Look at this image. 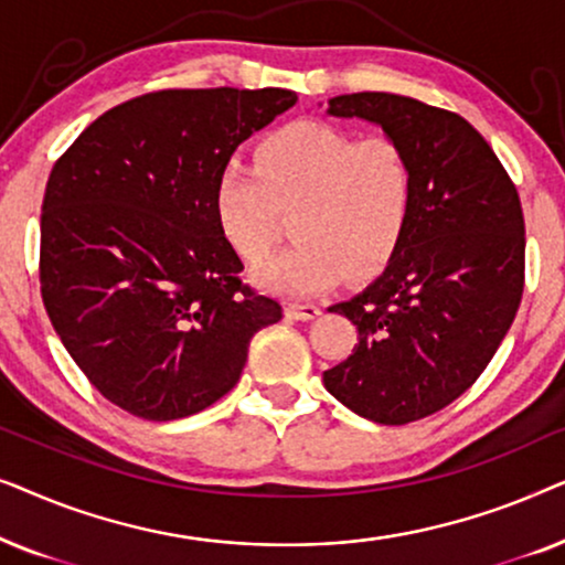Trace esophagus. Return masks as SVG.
I'll use <instances>...</instances> for the list:
<instances>
[{
    "label": "esophagus",
    "instance_id": "1",
    "mask_svg": "<svg viewBox=\"0 0 565 565\" xmlns=\"http://www.w3.org/2000/svg\"><path fill=\"white\" fill-rule=\"evenodd\" d=\"M285 313L298 321H313L316 316H321V306L311 303V300H290V303L285 306Z\"/></svg>",
    "mask_w": 565,
    "mask_h": 565
}]
</instances>
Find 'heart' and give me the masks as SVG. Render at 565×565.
<instances>
[{
  "label": "heart",
  "mask_w": 565,
  "mask_h": 565,
  "mask_svg": "<svg viewBox=\"0 0 565 565\" xmlns=\"http://www.w3.org/2000/svg\"><path fill=\"white\" fill-rule=\"evenodd\" d=\"M416 207V167L391 136L358 138L298 120L254 146V167L231 161L215 177L221 236L246 262L273 249L282 215L296 213L290 249L254 267V280L288 296L377 273L398 252Z\"/></svg>",
  "instance_id": "b5f03b06"
}]
</instances>
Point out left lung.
<instances>
[{
	"label": "left lung",
	"instance_id": "obj_1",
	"mask_svg": "<svg viewBox=\"0 0 565 565\" xmlns=\"http://www.w3.org/2000/svg\"><path fill=\"white\" fill-rule=\"evenodd\" d=\"M334 118L377 122L412 153L416 207L388 267L329 311L358 327L323 385L354 414L408 424L478 381L524 290V215L486 138L458 113L388 92L329 99Z\"/></svg>",
	"mask_w": 565,
	"mask_h": 565
}]
</instances>
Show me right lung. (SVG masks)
Segmentation results:
<instances>
[{"label":"right lung","mask_w":565,"mask_h":565,"mask_svg":"<svg viewBox=\"0 0 565 565\" xmlns=\"http://www.w3.org/2000/svg\"><path fill=\"white\" fill-rule=\"evenodd\" d=\"M298 103L290 89H159L79 134L51 169L41 296L66 352L122 412L198 414L234 388L277 300L242 282L213 213L236 146Z\"/></svg>","instance_id":"1"}]
</instances>
